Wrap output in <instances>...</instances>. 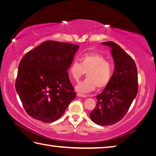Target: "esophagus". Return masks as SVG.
Instances as JSON below:
<instances>
[{"label":"esophagus","mask_w":156,"mask_h":156,"mask_svg":"<svg viewBox=\"0 0 156 156\" xmlns=\"http://www.w3.org/2000/svg\"><path fill=\"white\" fill-rule=\"evenodd\" d=\"M77 96H78V97L86 98V96H85V95H83V94H80V93H78V94H77Z\"/></svg>","instance_id":"esophagus-1"}]
</instances>
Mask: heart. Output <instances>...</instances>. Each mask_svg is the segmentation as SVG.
I'll return each mask as SVG.
<instances>
[{
    "label": "heart",
    "instance_id": "b5f03b06",
    "mask_svg": "<svg viewBox=\"0 0 156 156\" xmlns=\"http://www.w3.org/2000/svg\"><path fill=\"white\" fill-rule=\"evenodd\" d=\"M80 61V63L73 62L69 67L70 76L74 82H78L86 72L87 78L76 86L78 92L88 93L94 91L96 86L101 89L109 84L113 66L103 55L96 52L86 53Z\"/></svg>",
    "mask_w": 156,
    "mask_h": 156
}]
</instances>
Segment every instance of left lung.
Listing matches in <instances>:
<instances>
[{
	"label": "left lung",
	"instance_id": "left-lung-1",
	"mask_svg": "<svg viewBox=\"0 0 156 156\" xmlns=\"http://www.w3.org/2000/svg\"><path fill=\"white\" fill-rule=\"evenodd\" d=\"M109 46L114 62V72L102 92L96 96V107L90 114L95 124L110 126L118 122L127 113L138 90L137 71L134 60L114 42Z\"/></svg>",
	"mask_w": 156,
	"mask_h": 156
}]
</instances>
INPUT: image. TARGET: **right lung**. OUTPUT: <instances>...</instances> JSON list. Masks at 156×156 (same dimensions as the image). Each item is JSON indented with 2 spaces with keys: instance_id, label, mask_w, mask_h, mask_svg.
I'll list each match as a JSON object with an SVG mask.
<instances>
[{
  "instance_id": "1",
  "label": "right lung",
  "mask_w": 156,
  "mask_h": 156,
  "mask_svg": "<svg viewBox=\"0 0 156 156\" xmlns=\"http://www.w3.org/2000/svg\"><path fill=\"white\" fill-rule=\"evenodd\" d=\"M78 48L70 43L45 41L20 60L15 88L32 118L56 121L75 98L67 70Z\"/></svg>"
}]
</instances>
